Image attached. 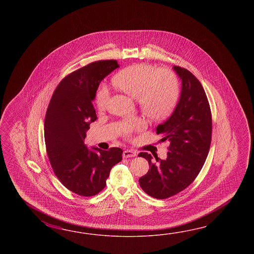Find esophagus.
<instances>
[{
	"label": "esophagus",
	"instance_id": "1",
	"mask_svg": "<svg viewBox=\"0 0 254 254\" xmlns=\"http://www.w3.org/2000/svg\"><path fill=\"white\" fill-rule=\"evenodd\" d=\"M137 155V152L133 150H125L123 153L124 158H129V157H135Z\"/></svg>",
	"mask_w": 254,
	"mask_h": 254
}]
</instances>
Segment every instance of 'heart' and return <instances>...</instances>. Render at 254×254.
<instances>
[{
	"label": "heart",
	"instance_id": "obj_1",
	"mask_svg": "<svg viewBox=\"0 0 254 254\" xmlns=\"http://www.w3.org/2000/svg\"><path fill=\"white\" fill-rule=\"evenodd\" d=\"M112 83L120 91L137 100L140 111L149 119H166L178 104L180 87L176 76L170 70H158L151 64L131 65L114 76ZM109 101L108 90L101 88L96 94L98 110H106ZM142 126L139 120H132L123 123L120 129L123 134L128 136Z\"/></svg>",
	"mask_w": 254,
	"mask_h": 254
}]
</instances>
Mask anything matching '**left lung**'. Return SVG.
Masks as SVG:
<instances>
[{
	"mask_svg": "<svg viewBox=\"0 0 254 254\" xmlns=\"http://www.w3.org/2000/svg\"><path fill=\"white\" fill-rule=\"evenodd\" d=\"M173 70L182 80L178 104L171 117L156 128L162 141L169 140L167 158L140 152L149 162L148 173L139 179L141 189L156 199L177 194L191 184L201 170L211 140V113L203 87L190 70Z\"/></svg>",
	"mask_w": 254,
	"mask_h": 254,
	"instance_id": "8db88e82",
	"label": "left lung"
}]
</instances>
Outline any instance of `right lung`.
I'll use <instances>...</instances> for the list:
<instances>
[{
    "mask_svg": "<svg viewBox=\"0 0 254 254\" xmlns=\"http://www.w3.org/2000/svg\"><path fill=\"white\" fill-rule=\"evenodd\" d=\"M120 67L117 61H98L66 76L56 87L44 121L49 161L60 182L76 194L90 197L106 185L123 150L109 151L84 144L86 130L97 119L92 101L100 82Z\"/></svg>",
    "mask_w": 254,
    "mask_h": 254,
    "instance_id": "1",
    "label": "right lung"
}]
</instances>
